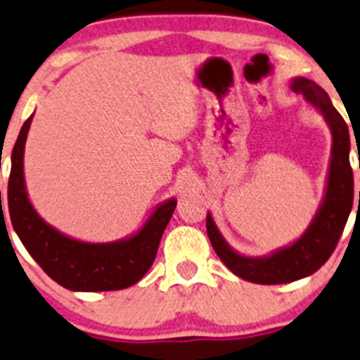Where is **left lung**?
Listing matches in <instances>:
<instances>
[{
	"label": "left lung",
	"instance_id": "8db88e82",
	"mask_svg": "<svg viewBox=\"0 0 360 360\" xmlns=\"http://www.w3.org/2000/svg\"><path fill=\"white\" fill-rule=\"evenodd\" d=\"M290 88L300 93L326 120L331 131V157L323 200L307 229L281 248L262 257H248L236 252L226 241L207 214V234L219 259L245 281L257 285H283L314 274L326 264L345 229L354 203V174L350 167V134L345 120L333 107L330 96L321 86L305 77L291 79Z\"/></svg>",
	"mask_w": 360,
	"mask_h": 360
}]
</instances>
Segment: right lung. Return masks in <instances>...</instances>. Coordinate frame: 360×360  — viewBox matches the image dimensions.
Wrapping results in <instances>:
<instances>
[{
  "label": "right lung",
  "mask_w": 360,
  "mask_h": 360,
  "mask_svg": "<svg viewBox=\"0 0 360 360\" xmlns=\"http://www.w3.org/2000/svg\"><path fill=\"white\" fill-rule=\"evenodd\" d=\"M32 115L22 126L8 181V212L15 233L43 271L72 291L124 290L148 272L177 200L158 203L136 233L108 243L75 240L48 224L30 203L24 176V151Z\"/></svg>",
  "instance_id": "1"
}]
</instances>
